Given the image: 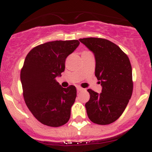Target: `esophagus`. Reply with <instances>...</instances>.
<instances>
[{"mask_svg": "<svg viewBox=\"0 0 152 152\" xmlns=\"http://www.w3.org/2000/svg\"><path fill=\"white\" fill-rule=\"evenodd\" d=\"M76 89H77L78 92H79V91H83V88H82L81 87H80V86H77L76 87Z\"/></svg>", "mask_w": 152, "mask_h": 152, "instance_id": "1", "label": "esophagus"}]
</instances>
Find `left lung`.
I'll return each mask as SVG.
<instances>
[{
    "label": "left lung",
    "mask_w": 152,
    "mask_h": 152,
    "mask_svg": "<svg viewBox=\"0 0 152 152\" xmlns=\"http://www.w3.org/2000/svg\"><path fill=\"white\" fill-rule=\"evenodd\" d=\"M95 56V76L102 93L88 89L90 99L85 106L89 119L106 125L118 119L126 109L133 91L129 59L117 45L99 38H80Z\"/></svg>",
    "instance_id": "obj_1"
}]
</instances>
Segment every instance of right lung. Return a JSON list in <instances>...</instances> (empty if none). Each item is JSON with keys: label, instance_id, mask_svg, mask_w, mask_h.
Masks as SVG:
<instances>
[{"label": "right lung", "instance_id": "1", "mask_svg": "<svg viewBox=\"0 0 152 152\" xmlns=\"http://www.w3.org/2000/svg\"><path fill=\"white\" fill-rule=\"evenodd\" d=\"M78 40L55 41L37 46L28 53L20 71L26 106L43 124L58 127L69 121L76 88H63L56 81L65 70L66 58L79 45Z\"/></svg>", "mask_w": 152, "mask_h": 152}]
</instances>
